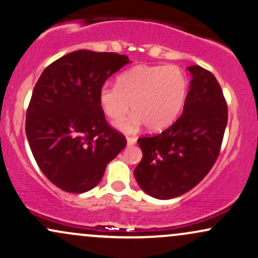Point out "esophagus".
I'll list each match as a JSON object with an SVG mask.
<instances>
[{
	"label": "esophagus",
	"mask_w": 258,
	"mask_h": 258,
	"mask_svg": "<svg viewBox=\"0 0 258 258\" xmlns=\"http://www.w3.org/2000/svg\"><path fill=\"white\" fill-rule=\"evenodd\" d=\"M126 142H128V146H134L136 144V138H130V136H128L126 138Z\"/></svg>",
	"instance_id": "obj_1"
}]
</instances>
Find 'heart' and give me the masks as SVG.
<instances>
[{
  "label": "heart",
  "instance_id": "obj_1",
  "mask_svg": "<svg viewBox=\"0 0 258 258\" xmlns=\"http://www.w3.org/2000/svg\"><path fill=\"white\" fill-rule=\"evenodd\" d=\"M188 93V80L175 65H136L118 76L117 86L104 84L99 90L102 110L112 119H120L132 105L134 113L117 122L125 133L142 125L152 132L170 126L182 111Z\"/></svg>",
  "mask_w": 258,
  "mask_h": 258
}]
</instances>
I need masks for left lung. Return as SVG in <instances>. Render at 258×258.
<instances>
[{
	"label": "left lung",
	"mask_w": 258,
	"mask_h": 258,
	"mask_svg": "<svg viewBox=\"0 0 258 258\" xmlns=\"http://www.w3.org/2000/svg\"><path fill=\"white\" fill-rule=\"evenodd\" d=\"M192 80L182 114L156 136L138 139L142 159L134 175L140 188L157 199L188 192L207 176L219 157L228 108L215 76L187 68Z\"/></svg>",
	"instance_id": "8db88e82"
}]
</instances>
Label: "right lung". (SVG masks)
I'll use <instances>...</instances> for the list:
<instances>
[{
  "mask_svg": "<svg viewBox=\"0 0 258 258\" xmlns=\"http://www.w3.org/2000/svg\"><path fill=\"white\" fill-rule=\"evenodd\" d=\"M129 62L117 53L76 50L50 63L33 88L27 141L41 171L65 192L94 188L126 146L125 138L106 122L99 90Z\"/></svg>",
  "mask_w": 258,
  "mask_h": 258,
  "instance_id": "1",
  "label": "right lung"
}]
</instances>
